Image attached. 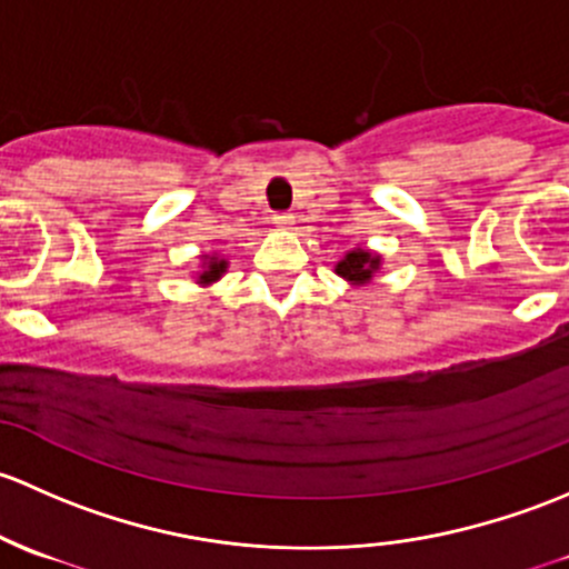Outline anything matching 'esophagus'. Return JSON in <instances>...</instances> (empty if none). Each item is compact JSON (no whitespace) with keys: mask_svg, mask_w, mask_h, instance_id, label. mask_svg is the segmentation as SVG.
<instances>
[{"mask_svg":"<svg viewBox=\"0 0 569 569\" xmlns=\"http://www.w3.org/2000/svg\"><path fill=\"white\" fill-rule=\"evenodd\" d=\"M292 221H296V216L292 213H273V224H277L279 230H290Z\"/></svg>","mask_w":569,"mask_h":569,"instance_id":"34e87169","label":"esophagus"}]
</instances>
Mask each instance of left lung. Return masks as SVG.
Masks as SVG:
<instances>
[{
    "mask_svg": "<svg viewBox=\"0 0 569 569\" xmlns=\"http://www.w3.org/2000/svg\"><path fill=\"white\" fill-rule=\"evenodd\" d=\"M380 268V254H372L367 249H353L337 262V273L348 279L350 284H367Z\"/></svg>",
    "mask_w": 569,
    "mask_h": 569,
    "instance_id": "1",
    "label": "left lung"
}]
</instances>
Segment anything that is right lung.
<instances>
[{"label": "right lung", "instance_id": "right-lung-1", "mask_svg": "<svg viewBox=\"0 0 569 569\" xmlns=\"http://www.w3.org/2000/svg\"><path fill=\"white\" fill-rule=\"evenodd\" d=\"M202 273H199L197 277V284H213V282H219L221 277H224V271H227V260H221V257H216V254H204L202 257Z\"/></svg>", "mask_w": 569, "mask_h": 569}]
</instances>
